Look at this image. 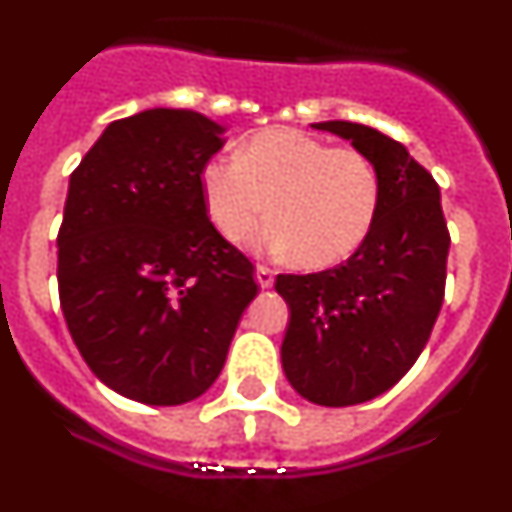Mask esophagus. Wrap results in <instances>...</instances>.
<instances>
[{
  "instance_id": "1",
  "label": "esophagus",
  "mask_w": 512,
  "mask_h": 512,
  "mask_svg": "<svg viewBox=\"0 0 512 512\" xmlns=\"http://www.w3.org/2000/svg\"><path fill=\"white\" fill-rule=\"evenodd\" d=\"M255 278H257V283L263 286V289H270V286H273V281H276V273H273L268 265H257Z\"/></svg>"
}]
</instances>
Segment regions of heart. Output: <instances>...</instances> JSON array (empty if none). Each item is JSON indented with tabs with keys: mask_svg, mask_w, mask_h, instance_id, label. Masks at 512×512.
<instances>
[{
	"mask_svg": "<svg viewBox=\"0 0 512 512\" xmlns=\"http://www.w3.org/2000/svg\"><path fill=\"white\" fill-rule=\"evenodd\" d=\"M210 223L239 242L265 200L273 218L249 236V247L294 255L302 268H333L367 242L380 213L375 161L356 148L276 127L244 140L239 158L213 156L200 171Z\"/></svg>",
	"mask_w": 512,
	"mask_h": 512,
	"instance_id": "obj_1",
	"label": "heart"
}]
</instances>
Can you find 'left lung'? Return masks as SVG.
<instances>
[{"instance_id": "left-lung-1", "label": "left lung", "mask_w": 512, "mask_h": 512, "mask_svg": "<svg viewBox=\"0 0 512 512\" xmlns=\"http://www.w3.org/2000/svg\"><path fill=\"white\" fill-rule=\"evenodd\" d=\"M312 127L351 140L382 182L375 229L346 263L276 278L291 309L283 372L302 398L338 409L372 401L414 367L440 315L450 234L440 187L401 143L356 122Z\"/></svg>"}]
</instances>
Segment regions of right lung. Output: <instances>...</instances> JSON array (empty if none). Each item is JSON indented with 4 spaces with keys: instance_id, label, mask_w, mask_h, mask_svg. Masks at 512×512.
Masks as SVG:
<instances>
[{
    "instance_id": "add662e5",
    "label": "right lung",
    "mask_w": 512,
    "mask_h": 512,
    "mask_svg": "<svg viewBox=\"0 0 512 512\" xmlns=\"http://www.w3.org/2000/svg\"><path fill=\"white\" fill-rule=\"evenodd\" d=\"M223 127L187 109L111 122L70 176L59 302L93 375L124 398L179 406L221 375L257 296L255 268L200 192Z\"/></svg>"
}]
</instances>
